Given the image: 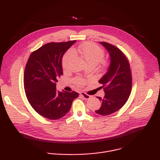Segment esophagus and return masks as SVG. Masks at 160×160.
<instances>
[{
    "label": "esophagus",
    "instance_id": "1",
    "mask_svg": "<svg viewBox=\"0 0 160 160\" xmlns=\"http://www.w3.org/2000/svg\"><path fill=\"white\" fill-rule=\"evenodd\" d=\"M80 96H81V97H82L83 99H85V100L89 99L90 98V96H89V95H88V94H85V93H84V92H81V93H80Z\"/></svg>",
    "mask_w": 160,
    "mask_h": 160
}]
</instances>
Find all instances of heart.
<instances>
[{
	"label": "heart",
	"instance_id": "heart-1",
	"mask_svg": "<svg viewBox=\"0 0 160 160\" xmlns=\"http://www.w3.org/2000/svg\"><path fill=\"white\" fill-rule=\"evenodd\" d=\"M74 52H79L88 64H95L97 65L104 56V51L98 45L92 42H85L80 45L77 49H70L64 54L62 59V67L64 70H66L69 67V64L74 57ZM74 82L78 86L85 84V80L81 77L75 78Z\"/></svg>",
	"mask_w": 160,
	"mask_h": 160
}]
</instances>
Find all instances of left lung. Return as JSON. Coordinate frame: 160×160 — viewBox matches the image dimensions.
Returning <instances> with one entry per match:
<instances>
[{
  "instance_id": "left-lung-1",
  "label": "left lung",
  "mask_w": 160,
  "mask_h": 160,
  "mask_svg": "<svg viewBox=\"0 0 160 160\" xmlns=\"http://www.w3.org/2000/svg\"><path fill=\"white\" fill-rule=\"evenodd\" d=\"M109 53L111 61L107 73L99 81L105 95L98 97L102 103L96 112L101 115H109L121 109L127 101L132 90V79L130 67L124 53L115 45L101 42Z\"/></svg>"
}]
</instances>
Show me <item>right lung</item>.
I'll list each match as a JSON object with an SVG mask.
<instances>
[{"label":"right lung","instance_id":"1","mask_svg":"<svg viewBox=\"0 0 160 160\" xmlns=\"http://www.w3.org/2000/svg\"><path fill=\"white\" fill-rule=\"evenodd\" d=\"M76 40L45 44L30 56L24 73L27 99L40 115L51 120L63 117L78 97L75 91L56 90L58 78L62 75V58Z\"/></svg>","mask_w":160,"mask_h":160}]
</instances>
